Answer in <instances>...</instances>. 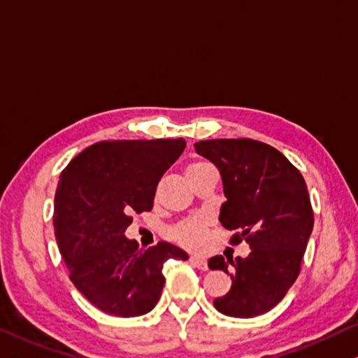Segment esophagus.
<instances>
[{
	"label": "esophagus",
	"mask_w": 358,
	"mask_h": 358,
	"mask_svg": "<svg viewBox=\"0 0 358 358\" xmlns=\"http://www.w3.org/2000/svg\"><path fill=\"white\" fill-rule=\"evenodd\" d=\"M190 262L192 266L200 268V271H208V261L203 256H198V255L190 256Z\"/></svg>",
	"instance_id": "obj_1"
}]
</instances>
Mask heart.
<instances>
[{
	"instance_id": "heart-1",
	"label": "heart",
	"mask_w": 358,
	"mask_h": 358,
	"mask_svg": "<svg viewBox=\"0 0 358 358\" xmlns=\"http://www.w3.org/2000/svg\"><path fill=\"white\" fill-rule=\"evenodd\" d=\"M210 164L203 163V162H195L190 163L189 168H187V174L194 173V171H200L203 168H208ZM206 219L201 216H195L190 219H185L180 224L176 225V227L171 230L173 238L180 243L185 248L195 250L200 248L203 245V240H205V232H206Z\"/></svg>"
}]
</instances>
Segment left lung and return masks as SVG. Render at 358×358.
Listing matches in <instances>:
<instances>
[{
	"mask_svg": "<svg viewBox=\"0 0 358 358\" xmlns=\"http://www.w3.org/2000/svg\"><path fill=\"white\" fill-rule=\"evenodd\" d=\"M198 155L216 164L224 195L219 221L230 238L250 243L248 257L208 262L232 278L227 294L214 307L229 317L266 313L285 298L301 271L313 229V211L302 174L283 153L252 139H213L195 144Z\"/></svg>",
	"mask_w": 358,
	"mask_h": 358,
	"instance_id": "1",
	"label": "left lung"
}]
</instances>
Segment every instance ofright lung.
<instances>
[{"instance_id":"obj_1","label":"right lung","mask_w":358,"mask_h":358,"mask_svg":"<svg viewBox=\"0 0 358 358\" xmlns=\"http://www.w3.org/2000/svg\"><path fill=\"white\" fill-rule=\"evenodd\" d=\"M185 141H102L60 174L54 230L70 280L97 309L117 317L150 312L164 287L163 264L189 255L166 241L141 250L124 236L133 214L150 211L162 176Z\"/></svg>"}]
</instances>
